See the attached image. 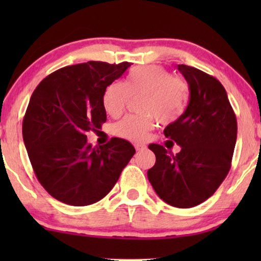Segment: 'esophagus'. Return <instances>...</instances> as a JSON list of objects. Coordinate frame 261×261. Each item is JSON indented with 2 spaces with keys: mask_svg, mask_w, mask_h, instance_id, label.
<instances>
[{
  "mask_svg": "<svg viewBox=\"0 0 261 261\" xmlns=\"http://www.w3.org/2000/svg\"><path fill=\"white\" fill-rule=\"evenodd\" d=\"M135 148H136V151H143V149H146V146L136 143V145H135Z\"/></svg>",
  "mask_w": 261,
  "mask_h": 261,
  "instance_id": "1",
  "label": "esophagus"
}]
</instances>
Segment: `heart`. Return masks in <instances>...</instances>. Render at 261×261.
<instances>
[{
	"instance_id": "heart-1",
	"label": "heart",
	"mask_w": 261,
	"mask_h": 261,
	"mask_svg": "<svg viewBox=\"0 0 261 261\" xmlns=\"http://www.w3.org/2000/svg\"><path fill=\"white\" fill-rule=\"evenodd\" d=\"M190 89L181 79L170 76L166 68L157 65L135 67L124 85L113 82L103 93L101 103L110 116H120L131 98L140 99V115H128L113 127L114 135L121 139L142 142L153 130L155 118L162 124L178 120L187 109Z\"/></svg>"
}]
</instances>
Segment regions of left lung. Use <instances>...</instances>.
<instances>
[{"label": "left lung", "instance_id": "obj_1", "mask_svg": "<svg viewBox=\"0 0 261 261\" xmlns=\"http://www.w3.org/2000/svg\"><path fill=\"white\" fill-rule=\"evenodd\" d=\"M190 95L185 112L164 128V135L180 146L170 153L151 143L155 163L148 180L164 202L189 208L207 200L230 169L237 140V119L226 89L215 77L187 65H178Z\"/></svg>", "mask_w": 261, "mask_h": 261}]
</instances>
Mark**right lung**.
Here are the masks:
<instances>
[{
  "mask_svg": "<svg viewBox=\"0 0 261 261\" xmlns=\"http://www.w3.org/2000/svg\"><path fill=\"white\" fill-rule=\"evenodd\" d=\"M130 62L88 61L60 68L39 83L23 119V140L39 182L59 201L87 206L112 190L135 154L113 137L98 148L86 133L107 121L101 98Z\"/></svg>",
  "mask_w": 261,
  "mask_h": 261,
  "instance_id": "1",
  "label": "right lung"
}]
</instances>
